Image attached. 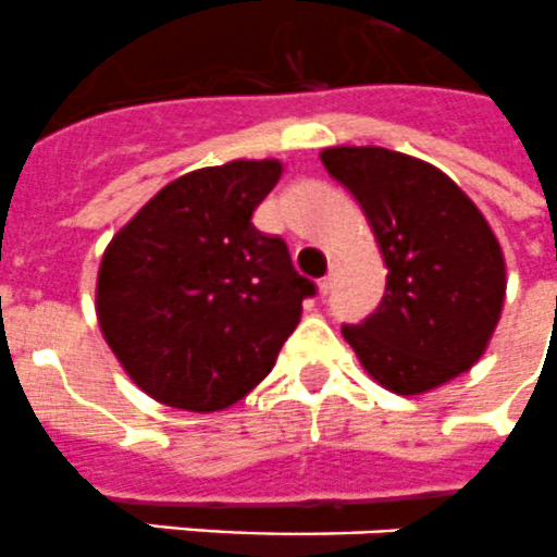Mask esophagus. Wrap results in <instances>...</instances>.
<instances>
[{
	"label": "esophagus",
	"instance_id": "esophagus-1",
	"mask_svg": "<svg viewBox=\"0 0 557 557\" xmlns=\"http://www.w3.org/2000/svg\"><path fill=\"white\" fill-rule=\"evenodd\" d=\"M331 283H334V277H331V274H329V277H322L320 283H317V288H320V294H329V292H331Z\"/></svg>",
	"mask_w": 557,
	"mask_h": 557
}]
</instances>
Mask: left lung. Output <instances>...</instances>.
Instances as JSON below:
<instances>
[{
  "mask_svg": "<svg viewBox=\"0 0 557 557\" xmlns=\"http://www.w3.org/2000/svg\"><path fill=\"white\" fill-rule=\"evenodd\" d=\"M325 170L348 186L387 265L385 297L345 325L371 380L428 394L475 366L502 320L507 265L498 237L456 181L385 147H329Z\"/></svg>",
  "mask_w": 557,
  "mask_h": 557,
  "instance_id": "left-lung-1",
  "label": "left lung"
}]
</instances>
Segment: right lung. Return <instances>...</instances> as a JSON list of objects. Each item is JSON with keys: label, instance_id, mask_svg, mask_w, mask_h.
I'll list each match as a JSON object with an SVG mask.
<instances>
[{"label": "right lung", "instance_id": "right-lung-1", "mask_svg": "<svg viewBox=\"0 0 557 557\" xmlns=\"http://www.w3.org/2000/svg\"><path fill=\"white\" fill-rule=\"evenodd\" d=\"M277 158L186 172L104 249L96 317L129 380L170 408H232L269 376L314 283L288 246L257 232Z\"/></svg>", "mask_w": 557, "mask_h": 557}]
</instances>
